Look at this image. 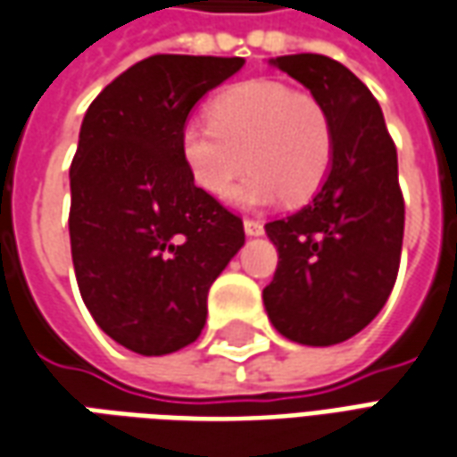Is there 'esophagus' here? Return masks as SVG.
<instances>
[{
	"label": "esophagus",
	"instance_id": "34e87169",
	"mask_svg": "<svg viewBox=\"0 0 457 457\" xmlns=\"http://www.w3.org/2000/svg\"><path fill=\"white\" fill-rule=\"evenodd\" d=\"M244 228L248 236H261L263 234V223L258 219H244Z\"/></svg>",
	"mask_w": 457,
	"mask_h": 457
}]
</instances>
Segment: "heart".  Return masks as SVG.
<instances>
[{
	"instance_id": "heart-1",
	"label": "heart",
	"mask_w": 457,
	"mask_h": 457,
	"mask_svg": "<svg viewBox=\"0 0 457 457\" xmlns=\"http://www.w3.org/2000/svg\"><path fill=\"white\" fill-rule=\"evenodd\" d=\"M179 152L194 184L221 199L253 167L234 202L245 209L305 202L322 187L335 154L325 103L280 80H245L219 93L209 118H189Z\"/></svg>"
}]
</instances>
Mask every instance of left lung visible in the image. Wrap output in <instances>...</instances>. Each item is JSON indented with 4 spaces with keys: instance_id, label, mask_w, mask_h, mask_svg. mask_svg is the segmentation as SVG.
<instances>
[{
    "instance_id": "1",
    "label": "left lung",
    "mask_w": 457,
    "mask_h": 457,
    "mask_svg": "<svg viewBox=\"0 0 457 457\" xmlns=\"http://www.w3.org/2000/svg\"><path fill=\"white\" fill-rule=\"evenodd\" d=\"M325 103L335 154L315 199L265 223L278 268L263 290L283 337L329 347L354 337L386 305L403 241L399 162L384 112L347 66L320 54L270 58Z\"/></svg>"
}]
</instances>
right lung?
Masks as SVG:
<instances>
[{
    "label": "right lung",
    "mask_w": 457,
    "mask_h": 457,
    "mask_svg": "<svg viewBox=\"0 0 457 457\" xmlns=\"http://www.w3.org/2000/svg\"><path fill=\"white\" fill-rule=\"evenodd\" d=\"M244 58L160 54L90 103L71 164V255L80 297L118 345L162 357L192 345L244 221L199 189L179 130Z\"/></svg>",
    "instance_id": "1"
}]
</instances>
